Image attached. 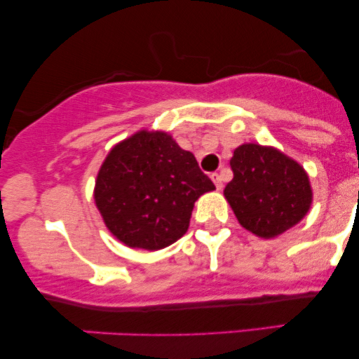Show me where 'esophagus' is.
<instances>
[{"instance_id": "34e87169", "label": "esophagus", "mask_w": 359, "mask_h": 359, "mask_svg": "<svg viewBox=\"0 0 359 359\" xmlns=\"http://www.w3.org/2000/svg\"><path fill=\"white\" fill-rule=\"evenodd\" d=\"M211 179H212L214 185H216L217 191H221V189H222V179H221V175H219V174H212Z\"/></svg>"}]
</instances>
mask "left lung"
<instances>
[{"instance_id": "left-lung-1", "label": "left lung", "mask_w": 359, "mask_h": 359, "mask_svg": "<svg viewBox=\"0 0 359 359\" xmlns=\"http://www.w3.org/2000/svg\"><path fill=\"white\" fill-rule=\"evenodd\" d=\"M233 180L224 197L240 224L259 238H275L309 212L312 189L307 172L273 147L245 143L229 160Z\"/></svg>"}]
</instances>
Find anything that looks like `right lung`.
<instances>
[{"instance_id":"right-lung-1","label":"right lung","mask_w":359,"mask_h":359,"mask_svg":"<svg viewBox=\"0 0 359 359\" xmlns=\"http://www.w3.org/2000/svg\"><path fill=\"white\" fill-rule=\"evenodd\" d=\"M214 184L163 131L142 130L111 148L94 201L106 228L130 248L162 250L189 229L194 203Z\"/></svg>"}]
</instances>
